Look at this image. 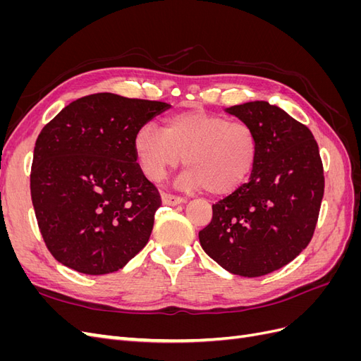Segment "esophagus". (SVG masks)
Segmentation results:
<instances>
[{
	"mask_svg": "<svg viewBox=\"0 0 361 361\" xmlns=\"http://www.w3.org/2000/svg\"><path fill=\"white\" fill-rule=\"evenodd\" d=\"M161 200H162L164 204H169V206H178V204H182L185 202L182 197H178V195L166 194V192L161 195Z\"/></svg>",
	"mask_w": 361,
	"mask_h": 361,
	"instance_id": "1",
	"label": "esophagus"
}]
</instances>
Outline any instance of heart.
<instances>
[{"mask_svg": "<svg viewBox=\"0 0 361 361\" xmlns=\"http://www.w3.org/2000/svg\"><path fill=\"white\" fill-rule=\"evenodd\" d=\"M138 167L158 182L183 159L179 183L185 190L226 195L239 190L253 173L259 141L244 120L204 110H185L164 120V126H140L133 138Z\"/></svg>", "mask_w": 361, "mask_h": 361, "instance_id": "obj_1", "label": "heart"}]
</instances>
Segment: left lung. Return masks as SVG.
I'll return each mask as SVG.
<instances>
[{
    "label": "left lung",
    "mask_w": 361,
    "mask_h": 361,
    "mask_svg": "<svg viewBox=\"0 0 361 361\" xmlns=\"http://www.w3.org/2000/svg\"><path fill=\"white\" fill-rule=\"evenodd\" d=\"M255 129L259 155L250 180L212 204L200 245L226 271L260 277L309 245L324 197V169L310 129L265 101L226 110Z\"/></svg>",
    "instance_id": "obj_1"
}]
</instances>
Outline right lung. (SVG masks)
<instances>
[{
	"label": "right lung",
	"instance_id": "add662e5",
	"mask_svg": "<svg viewBox=\"0 0 361 361\" xmlns=\"http://www.w3.org/2000/svg\"><path fill=\"white\" fill-rule=\"evenodd\" d=\"M169 108L96 93L43 126L32 155L31 200L43 241L60 264L110 274L147 244L161 197L138 167L133 138Z\"/></svg>",
	"mask_w": 361,
	"mask_h": 361
}]
</instances>
